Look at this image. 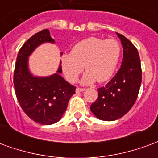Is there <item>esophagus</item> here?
I'll return each instance as SVG.
<instances>
[{
	"label": "esophagus",
	"instance_id": "esophagus-1",
	"mask_svg": "<svg viewBox=\"0 0 158 158\" xmlns=\"http://www.w3.org/2000/svg\"><path fill=\"white\" fill-rule=\"evenodd\" d=\"M85 89V88H80V87H78V88L76 89V92H77V93L82 92V91H84Z\"/></svg>",
	"mask_w": 158,
	"mask_h": 158
}]
</instances>
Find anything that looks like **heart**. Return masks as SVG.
Returning a JSON list of instances; mask_svg holds the SVG:
<instances>
[{
	"label": "heart",
	"mask_w": 158,
	"mask_h": 158,
	"mask_svg": "<svg viewBox=\"0 0 158 158\" xmlns=\"http://www.w3.org/2000/svg\"><path fill=\"white\" fill-rule=\"evenodd\" d=\"M121 47L117 40L111 38L104 40L90 37L76 44L70 54H63L61 57V68L68 81L74 83L79 74L87 71L83 77L82 83L93 81L105 82L115 72Z\"/></svg>",
	"instance_id": "b5f03b06"
}]
</instances>
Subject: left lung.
Masks as SVG:
<instances>
[{"mask_svg":"<svg viewBox=\"0 0 158 158\" xmlns=\"http://www.w3.org/2000/svg\"><path fill=\"white\" fill-rule=\"evenodd\" d=\"M122 42L123 56L121 68L105 86L97 89L98 96L90 110L98 118L113 121L129 112L139 94L142 71L139 53L132 42L117 33Z\"/></svg>","mask_w":158,"mask_h":158,"instance_id":"8db88e82","label":"left lung"}]
</instances>
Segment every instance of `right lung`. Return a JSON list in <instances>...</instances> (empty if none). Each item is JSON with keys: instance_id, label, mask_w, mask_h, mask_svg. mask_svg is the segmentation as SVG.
<instances>
[{"instance_id": "right-lung-1", "label": "right lung", "mask_w": 158, "mask_h": 158, "mask_svg": "<svg viewBox=\"0 0 158 158\" xmlns=\"http://www.w3.org/2000/svg\"><path fill=\"white\" fill-rule=\"evenodd\" d=\"M43 42H54L48 29L30 37L20 48L17 56L13 84L16 96L26 115L40 124L49 125L60 120L69 99L75 94V86L57 73L45 78H35L28 69V56Z\"/></svg>"}]
</instances>
